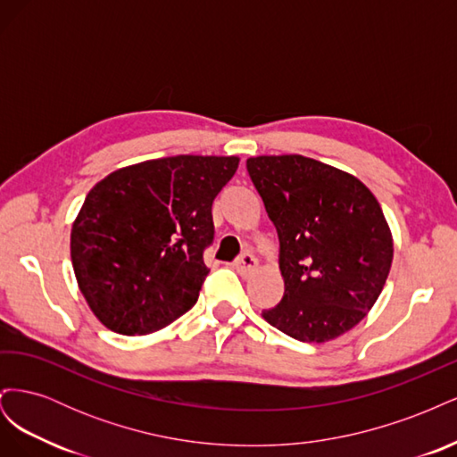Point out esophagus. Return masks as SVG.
Returning a JSON list of instances; mask_svg holds the SVG:
<instances>
[{"mask_svg":"<svg viewBox=\"0 0 457 457\" xmlns=\"http://www.w3.org/2000/svg\"><path fill=\"white\" fill-rule=\"evenodd\" d=\"M234 267H237V270L242 274V276H247L252 274L257 267H259V261L255 255L252 253H244L237 262H234Z\"/></svg>","mask_w":457,"mask_h":457,"instance_id":"esophagus-1","label":"esophagus"}]
</instances>
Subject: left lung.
Listing matches in <instances>:
<instances>
[{
    "mask_svg": "<svg viewBox=\"0 0 457 457\" xmlns=\"http://www.w3.org/2000/svg\"><path fill=\"white\" fill-rule=\"evenodd\" d=\"M278 230L284 297L262 318L303 343L347 334L376 305L393 262V234L354 175L301 154L247 158Z\"/></svg>",
    "mask_w": 457,
    "mask_h": 457,
    "instance_id": "1",
    "label": "left lung"
}]
</instances>
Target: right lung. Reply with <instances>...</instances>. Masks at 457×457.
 Segmentation results:
<instances>
[{"label": "right lung", "mask_w": 457, "mask_h": 457, "mask_svg": "<svg viewBox=\"0 0 457 457\" xmlns=\"http://www.w3.org/2000/svg\"><path fill=\"white\" fill-rule=\"evenodd\" d=\"M238 156L146 160L106 175L72 223L71 257L81 295L108 329L146 336L198 301L210 269L212 204Z\"/></svg>", "instance_id": "add662e5"}]
</instances>
